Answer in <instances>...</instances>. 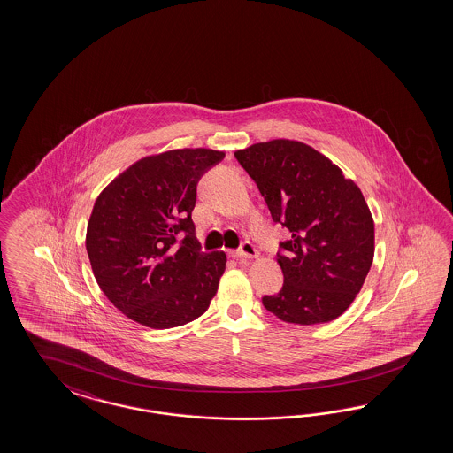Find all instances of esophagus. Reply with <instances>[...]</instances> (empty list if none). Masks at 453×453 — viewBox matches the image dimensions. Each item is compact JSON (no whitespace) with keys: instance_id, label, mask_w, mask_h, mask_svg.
I'll list each match as a JSON object with an SVG mask.
<instances>
[{"instance_id":"1","label":"esophagus","mask_w":453,"mask_h":453,"mask_svg":"<svg viewBox=\"0 0 453 453\" xmlns=\"http://www.w3.org/2000/svg\"><path fill=\"white\" fill-rule=\"evenodd\" d=\"M234 257H237V259H252V257H257V249L254 247L252 242H249V241H244L241 247L233 252Z\"/></svg>"}]
</instances>
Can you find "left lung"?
<instances>
[{"instance_id":"obj_1","label":"left lung","mask_w":453,"mask_h":453,"mask_svg":"<svg viewBox=\"0 0 453 453\" xmlns=\"http://www.w3.org/2000/svg\"><path fill=\"white\" fill-rule=\"evenodd\" d=\"M275 224L288 229L277 262L284 286L264 307L288 324L342 316L373 261V219L356 182L311 146L274 139L234 152Z\"/></svg>"}]
</instances>
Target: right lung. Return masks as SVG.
<instances>
[{
    "instance_id": "obj_1",
    "label": "right lung",
    "mask_w": 453,
    "mask_h": 453,
    "mask_svg": "<svg viewBox=\"0 0 453 453\" xmlns=\"http://www.w3.org/2000/svg\"><path fill=\"white\" fill-rule=\"evenodd\" d=\"M222 159L203 148L150 156L99 194L86 250L104 296L137 324L184 326L216 296L227 259L203 252L191 214L197 182Z\"/></svg>"
}]
</instances>
